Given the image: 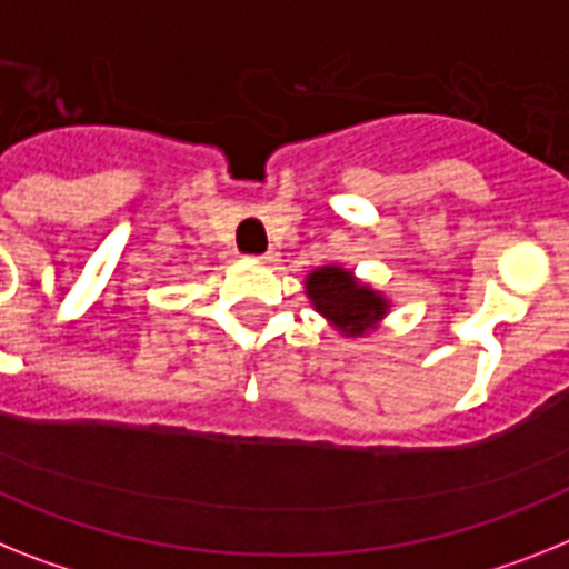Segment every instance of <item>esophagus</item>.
I'll list each match as a JSON object with an SVG mask.
<instances>
[{
  "instance_id": "34e87169",
  "label": "esophagus",
  "mask_w": 569,
  "mask_h": 569,
  "mask_svg": "<svg viewBox=\"0 0 569 569\" xmlns=\"http://www.w3.org/2000/svg\"><path fill=\"white\" fill-rule=\"evenodd\" d=\"M277 257H280V254H277V251H266V254L257 257V262H262V266H274Z\"/></svg>"
}]
</instances>
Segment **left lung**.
<instances>
[{
  "mask_svg": "<svg viewBox=\"0 0 569 569\" xmlns=\"http://www.w3.org/2000/svg\"><path fill=\"white\" fill-rule=\"evenodd\" d=\"M303 292L315 312L343 338H367L390 312V300L379 289L358 280L356 271L338 262L309 271Z\"/></svg>",
  "mask_w": 569,
  "mask_h": 569,
  "instance_id": "left-lung-1",
  "label": "left lung"
}]
</instances>
